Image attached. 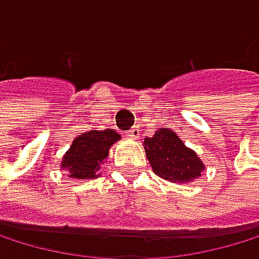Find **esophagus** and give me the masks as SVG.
Wrapping results in <instances>:
<instances>
[{"instance_id": "obj_1", "label": "esophagus", "mask_w": 259, "mask_h": 259, "mask_svg": "<svg viewBox=\"0 0 259 259\" xmlns=\"http://www.w3.org/2000/svg\"><path fill=\"white\" fill-rule=\"evenodd\" d=\"M138 135H140V131H138L137 127H132L131 131L127 132V137H128V138H134V140H135V138H138Z\"/></svg>"}]
</instances>
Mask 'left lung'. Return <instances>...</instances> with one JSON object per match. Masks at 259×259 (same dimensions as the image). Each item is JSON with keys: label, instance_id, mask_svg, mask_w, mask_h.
Here are the masks:
<instances>
[{"label": "left lung", "instance_id": "obj_1", "mask_svg": "<svg viewBox=\"0 0 259 259\" xmlns=\"http://www.w3.org/2000/svg\"><path fill=\"white\" fill-rule=\"evenodd\" d=\"M144 151L154 172L169 182H191L205 169L197 154L167 127L158 128L154 137L144 140Z\"/></svg>", "mask_w": 259, "mask_h": 259}]
</instances>
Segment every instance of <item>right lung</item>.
<instances>
[{"mask_svg": "<svg viewBox=\"0 0 259 259\" xmlns=\"http://www.w3.org/2000/svg\"><path fill=\"white\" fill-rule=\"evenodd\" d=\"M119 138L121 135L113 128L85 132L74 138L71 147L62 158L60 167L63 171H68V177L71 179H96L108 157L110 147Z\"/></svg>", "mask_w": 259, "mask_h": 259, "instance_id": "add662e5", "label": "right lung"}]
</instances>
